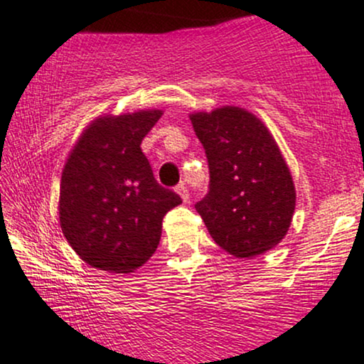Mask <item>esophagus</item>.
Masks as SVG:
<instances>
[{
    "instance_id": "34e87169",
    "label": "esophagus",
    "mask_w": 364,
    "mask_h": 364,
    "mask_svg": "<svg viewBox=\"0 0 364 364\" xmlns=\"http://www.w3.org/2000/svg\"><path fill=\"white\" fill-rule=\"evenodd\" d=\"M175 192H177V194L181 196L183 203H189V191H187V187L183 186V183H178V186L175 187Z\"/></svg>"
}]
</instances>
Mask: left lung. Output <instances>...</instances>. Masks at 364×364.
<instances>
[{
    "instance_id": "obj_1",
    "label": "left lung",
    "mask_w": 364,
    "mask_h": 364,
    "mask_svg": "<svg viewBox=\"0 0 364 364\" xmlns=\"http://www.w3.org/2000/svg\"><path fill=\"white\" fill-rule=\"evenodd\" d=\"M191 121L209 164V192L196 209L213 240L240 259L274 249L296 206L291 172L274 136L242 107L194 112Z\"/></svg>"
}]
</instances>
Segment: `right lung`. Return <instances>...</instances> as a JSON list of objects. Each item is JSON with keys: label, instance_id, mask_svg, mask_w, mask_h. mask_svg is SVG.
Here are the masks:
<instances>
[{"label": "right lung", "instance_id": "1", "mask_svg": "<svg viewBox=\"0 0 364 364\" xmlns=\"http://www.w3.org/2000/svg\"><path fill=\"white\" fill-rule=\"evenodd\" d=\"M164 110L100 115L68 155L59 189V225L88 266L127 274L155 254L161 221L182 199L153 177L141 141Z\"/></svg>", "mask_w": 364, "mask_h": 364}]
</instances>
